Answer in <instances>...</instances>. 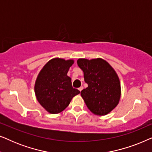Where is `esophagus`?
I'll list each match as a JSON object with an SVG mask.
<instances>
[{
  "instance_id": "34e87169",
  "label": "esophagus",
  "mask_w": 152,
  "mask_h": 152,
  "mask_svg": "<svg viewBox=\"0 0 152 152\" xmlns=\"http://www.w3.org/2000/svg\"><path fill=\"white\" fill-rule=\"evenodd\" d=\"M83 88H83V86H81L78 89H79V91H82L83 90Z\"/></svg>"
}]
</instances>
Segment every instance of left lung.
<instances>
[{
    "instance_id": "obj_1",
    "label": "left lung",
    "mask_w": 152,
    "mask_h": 152,
    "mask_svg": "<svg viewBox=\"0 0 152 152\" xmlns=\"http://www.w3.org/2000/svg\"><path fill=\"white\" fill-rule=\"evenodd\" d=\"M88 87L81 91L87 107L93 113L105 115L115 109L121 96L119 77L115 70L101 58L79 59Z\"/></svg>"
}]
</instances>
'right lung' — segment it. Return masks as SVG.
<instances>
[{"instance_id": "add662e5", "label": "right lung", "mask_w": 152, "mask_h": 152, "mask_svg": "<svg viewBox=\"0 0 152 152\" xmlns=\"http://www.w3.org/2000/svg\"><path fill=\"white\" fill-rule=\"evenodd\" d=\"M74 60L54 58L39 72L35 82L34 92L39 104L52 114L63 111L80 91L72 86L67 75Z\"/></svg>"}]
</instances>
